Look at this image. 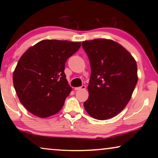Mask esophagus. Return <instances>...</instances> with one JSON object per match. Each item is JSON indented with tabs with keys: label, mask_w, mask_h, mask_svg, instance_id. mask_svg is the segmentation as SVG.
<instances>
[{
	"label": "esophagus",
	"mask_w": 158,
	"mask_h": 158,
	"mask_svg": "<svg viewBox=\"0 0 158 158\" xmlns=\"http://www.w3.org/2000/svg\"><path fill=\"white\" fill-rule=\"evenodd\" d=\"M86 88L85 85H83L82 86H81V87H77V88H75V90H85Z\"/></svg>",
	"instance_id": "1"
}]
</instances>
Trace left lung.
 I'll list each match as a JSON object with an SVG mask.
<instances>
[{
	"label": "left lung",
	"mask_w": 158,
	"mask_h": 158,
	"mask_svg": "<svg viewBox=\"0 0 158 158\" xmlns=\"http://www.w3.org/2000/svg\"><path fill=\"white\" fill-rule=\"evenodd\" d=\"M82 46L90 64L89 96L84 108L98 120L119 114L129 103L137 85V66L124 47L111 40L84 41Z\"/></svg>",
	"instance_id": "8db88e82"
}]
</instances>
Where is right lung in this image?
<instances>
[{
    "label": "right lung",
    "mask_w": 158,
    "mask_h": 158,
    "mask_svg": "<svg viewBox=\"0 0 158 158\" xmlns=\"http://www.w3.org/2000/svg\"><path fill=\"white\" fill-rule=\"evenodd\" d=\"M81 46V42L44 40L23 54L13 74V83L19 101L30 113L46 118L61 110L72 90L64 64Z\"/></svg>",
    "instance_id": "1"
}]
</instances>
